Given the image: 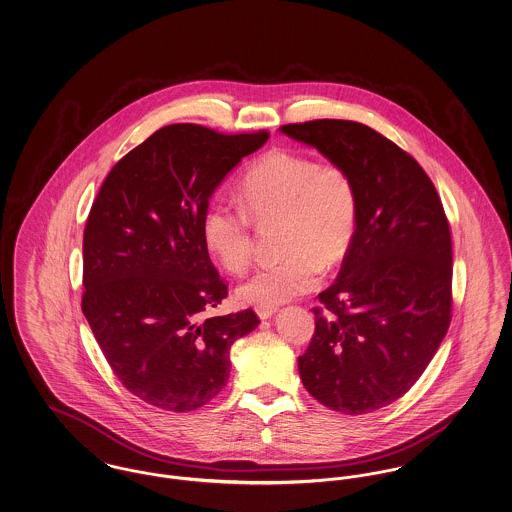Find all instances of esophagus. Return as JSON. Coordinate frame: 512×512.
<instances>
[{
	"instance_id": "obj_1",
	"label": "esophagus",
	"mask_w": 512,
	"mask_h": 512,
	"mask_svg": "<svg viewBox=\"0 0 512 512\" xmlns=\"http://www.w3.org/2000/svg\"><path fill=\"white\" fill-rule=\"evenodd\" d=\"M276 311H278L276 307H257V317L267 320V318L274 317Z\"/></svg>"
}]
</instances>
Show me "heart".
Returning a JSON list of instances; mask_svg holds the SVG:
<instances>
[{
  "label": "heart",
  "mask_w": 512,
  "mask_h": 512,
  "mask_svg": "<svg viewBox=\"0 0 512 512\" xmlns=\"http://www.w3.org/2000/svg\"><path fill=\"white\" fill-rule=\"evenodd\" d=\"M240 203L215 197L201 219V236L220 267L238 272L251 257V220L282 219L278 263L255 268L236 288L242 305L276 307L317 290L324 265H338L355 238L359 199L338 165L307 155L270 151L244 172Z\"/></svg>",
  "instance_id": "obj_1"
}]
</instances>
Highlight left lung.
Segmentation results:
<instances>
[{"mask_svg":"<svg viewBox=\"0 0 512 512\" xmlns=\"http://www.w3.org/2000/svg\"><path fill=\"white\" fill-rule=\"evenodd\" d=\"M347 172L359 199L355 238L318 301L297 366L307 391L343 414L372 413L411 390L451 322L453 251L438 192L409 153L361 122L286 124Z\"/></svg>","mask_w":512,"mask_h":512,"instance_id":"left-lung-1","label":"left lung"}]
</instances>
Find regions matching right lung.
I'll list each match as a JSON object with an SVG mask.
<instances>
[{"instance_id":"right-lung-1","label":"right lung","mask_w":512,"mask_h":512,"mask_svg":"<svg viewBox=\"0 0 512 512\" xmlns=\"http://www.w3.org/2000/svg\"><path fill=\"white\" fill-rule=\"evenodd\" d=\"M268 132L199 124L151 134L107 174L84 228L82 313L122 386L174 413L203 407L230 374V347L257 328L245 309L205 317L226 297L201 236L211 195Z\"/></svg>"}]
</instances>
